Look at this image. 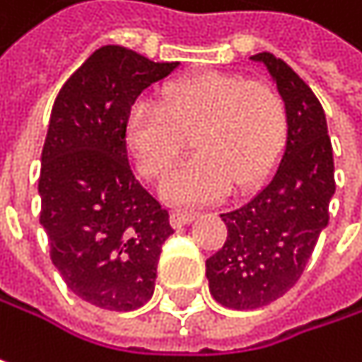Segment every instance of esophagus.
Returning <instances> with one entry per match:
<instances>
[{"label": "esophagus", "instance_id": "34e87169", "mask_svg": "<svg viewBox=\"0 0 362 362\" xmlns=\"http://www.w3.org/2000/svg\"><path fill=\"white\" fill-rule=\"evenodd\" d=\"M192 220H194V214H192V211H180V209H176V211L172 214V224H174L176 228H182V226L190 224Z\"/></svg>", "mask_w": 362, "mask_h": 362}]
</instances>
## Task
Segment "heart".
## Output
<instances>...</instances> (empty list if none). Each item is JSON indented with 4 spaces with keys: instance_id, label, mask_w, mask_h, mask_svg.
<instances>
[{
    "instance_id": "heart-1",
    "label": "heart",
    "mask_w": 362,
    "mask_h": 362,
    "mask_svg": "<svg viewBox=\"0 0 362 362\" xmlns=\"http://www.w3.org/2000/svg\"><path fill=\"white\" fill-rule=\"evenodd\" d=\"M192 132L197 151L168 178L163 194L178 205L222 199L230 186L266 178L283 157L289 119L281 94L243 75L207 71L176 79L161 103H136L125 119V146L148 180H161Z\"/></svg>"
}]
</instances>
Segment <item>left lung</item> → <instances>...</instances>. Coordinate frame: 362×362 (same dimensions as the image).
<instances>
[{"mask_svg": "<svg viewBox=\"0 0 362 362\" xmlns=\"http://www.w3.org/2000/svg\"><path fill=\"white\" fill-rule=\"evenodd\" d=\"M252 60L272 77L287 107L289 134L281 161L257 194L220 214L228 237L205 262L214 300L235 310L266 306L298 283L327 228L335 192L333 148L319 98L274 54L262 52Z\"/></svg>", "mask_w": 362, "mask_h": 362, "instance_id": "left-lung-1", "label": "left lung"}]
</instances>
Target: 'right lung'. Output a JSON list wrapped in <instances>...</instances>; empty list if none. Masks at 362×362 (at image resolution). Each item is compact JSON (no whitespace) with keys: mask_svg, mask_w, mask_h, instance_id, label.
<instances>
[{"mask_svg":"<svg viewBox=\"0 0 362 362\" xmlns=\"http://www.w3.org/2000/svg\"><path fill=\"white\" fill-rule=\"evenodd\" d=\"M180 62L103 45L62 86L41 151V226L66 287L117 313L155 291L161 245L174 228L168 209L136 180L125 119L151 83Z\"/></svg>","mask_w":362,"mask_h":362,"instance_id":"1","label":"right lung"}]
</instances>
